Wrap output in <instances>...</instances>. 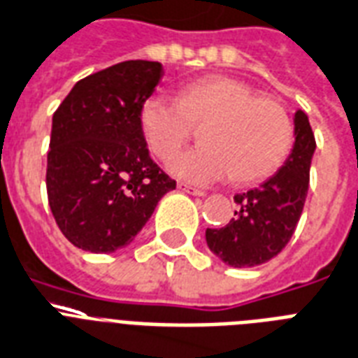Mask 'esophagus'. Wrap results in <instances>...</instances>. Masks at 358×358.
Here are the masks:
<instances>
[{
    "label": "esophagus",
    "instance_id": "obj_1",
    "mask_svg": "<svg viewBox=\"0 0 358 358\" xmlns=\"http://www.w3.org/2000/svg\"><path fill=\"white\" fill-rule=\"evenodd\" d=\"M177 189L181 190V192H187V194H192V196H203L206 192L200 189H196V187H192V185H189V182H177Z\"/></svg>",
    "mask_w": 358,
    "mask_h": 358
}]
</instances>
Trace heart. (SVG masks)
Here are the masks:
<instances>
[{
	"instance_id": "b5f03b06",
	"label": "heart",
	"mask_w": 358,
	"mask_h": 358,
	"mask_svg": "<svg viewBox=\"0 0 358 358\" xmlns=\"http://www.w3.org/2000/svg\"><path fill=\"white\" fill-rule=\"evenodd\" d=\"M201 129L202 145L173 156ZM139 130L158 160H169L171 176L194 185H213L232 176L252 185L273 176L292 147V120L278 99L257 96L234 77H208L190 83L177 99L155 94L139 111Z\"/></svg>"
}]
</instances>
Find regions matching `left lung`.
Wrapping results in <instances>:
<instances>
[{
    "label": "left lung",
    "instance_id": "left-lung-1",
    "mask_svg": "<svg viewBox=\"0 0 358 358\" xmlns=\"http://www.w3.org/2000/svg\"><path fill=\"white\" fill-rule=\"evenodd\" d=\"M315 136L308 115L294 113V147L285 164L257 189L234 196L238 209L227 227L208 228L206 241L224 264L251 268L283 251L294 234L310 187Z\"/></svg>",
    "mask_w": 358,
    "mask_h": 358
}]
</instances>
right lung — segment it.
<instances>
[{
  "mask_svg": "<svg viewBox=\"0 0 358 358\" xmlns=\"http://www.w3.org/2000/svg\"><path fill=\"white\" fill-rule=\"evenodd\" d=\"M160 62L128 60L80 79L52 117L47 194L62 234L88 252L128 245L166 192L139 111L162 79Z\"/></svg>",
  "mask_w": 358,
  "mask_h": 358,
  "instance_id": "right-lung-1",
  "label": "right lung"
}]
</instances>
